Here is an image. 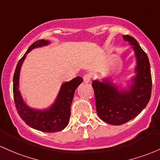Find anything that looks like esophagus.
I'll return each instance as SVG.
<instances>
[{
    "label": "esophagus",
    "mask_w": 160,
    "mask_h": 160,
    "mask_svg": "<svg viewBox=\"0 0 160 160\" xmlns=\"http://www.w3.org/2000/svg\"><path fill=\"white\" fill-rule=\"evenodd\" d=\"M91 80V76L89 74H85L83 76V81L84 83H88L90 82Z\"/></svg>",
    "instance_id": "obj_1"
}]
</instances>
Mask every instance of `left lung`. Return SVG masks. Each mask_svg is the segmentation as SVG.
I'll return each instance as SVG.
<instances>
[{
  "label": "left lung",
  "mask_w": 160,
  "mask_h": 160,
  "mask_svg": "<svg viewBox=\"0 0 160 160\" xmlns=\"http://www.w3.org/2000/svg\"><path fill=\"white\" fill-rule=\"evenodd\" d=\"M131 45L136 58L135 76L131 78L128 88H122L109 78L92 81L96 112L100 118L112 125H120L131 120L143 110L151 96L152 77L147 54L137 40L123 36ZM120 89H119V88Z\"/></svg>",
  "instance_id": "1"
}]
</instances>
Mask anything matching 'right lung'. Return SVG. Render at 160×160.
<instances>
[{"instance_id":"right-lung-1","label":"right lung","mask_w":160,"mask_h":160,"mask_svg":"<svg viewBox=\"0 0 160 160\" xmlns=\"http://www.w3.org/2000/svg\"><path fill=\"white\" fill-rule=\"evenodd\" d=\"M50 41L42 39L35 42L29 46L26 52L19 61L13 75V97L17 112L25 123L29 127L43 132H57L62 131L68 126L71 116V106L75 90L83 81V78L77 77L71 81L64 82L55 100L45 109H36L29 107L24 102L19 89L21 67L25 60L26 54L32 49L46 46Z\"/></svg>"}]
</instances>
